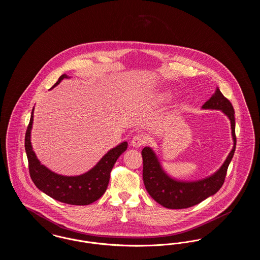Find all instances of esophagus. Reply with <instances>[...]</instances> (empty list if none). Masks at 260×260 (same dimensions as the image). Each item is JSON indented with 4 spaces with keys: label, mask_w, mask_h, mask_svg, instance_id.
<instances>
[{
    "label": "esophagus",
    "mask_w": 260,
    "mask_h": 260,
    "mask_svg": "<svg viewBox=\"0 0 260 260\" xmlns=\"http://www.w3.org/2000/svg\"><path fill=\"white\" fill-rule=\"evenodd\" d=\"M146 142V139L145 137L142 136V135H136V136H134L132 138V141H131V144L133 147L135 148H139L141 147L144 143Z\"/></svg>",
    "instance_id": "34e87169"
}]
</instances>
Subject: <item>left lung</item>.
Here are the masks:
<instances>
[{
    "label": "left lung",
    "instance_id": "obj_1",
    "mask_svg": "<svg viewBox=\"0 0 260 260\" xmlns=\"http://www.w3.org/2000/svg\"><path fill=\"white\" fill-rule=\"evenodd\" d=\"M202 109L219 110L229 119L233 147L222 166L209 176L193 181L179 180L167 173L156 152L151 147H144L143 181L149 195L167 209L179 210L193 207L214 195L223 185L228 166L234 156L236 149L235 112L231 102L224 98L218 87L203 106Z\"/></svg>",
    "mask_w": 260,
    "mask_h": 260
}]
</instances>
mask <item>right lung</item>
Returning a JSON list of instances; mask_svg holds the SVG:
<instances>
[{
	"label": "right lung",
	"instance_id": "add662e5",
	"mask_svg": "<svg viewBox=\"0 0 260 260\" xmlns=\"http://www.w3.org/2000/svg\"><path fill=\"white\" fill-rule=\"evenodd\" d=\"M68 78L70 77L66 74L61 75L51 88L59 85L63 79ZM33 119L34 108L25 135V151L30 176L38 189L56 201L75 206H86L99 200L105 193L111 170L118 158L127 148V142L124 141L110 149L87 173L71 176L62 175L52 172L38 159L31 143Z\"/></svg>",
	"mask_w": 260,
	"mask_h": 260
}]
</instances>
